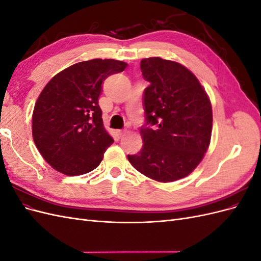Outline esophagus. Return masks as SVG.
Instances as JSON below:
<instances>
[{"label":"esophagus","mask_w":261,"mask_h":261,"mask_svg":"<svg viewBox=\"0 0 261 261\" xmlns=\"http://www.w3.org/2000/svg\"><path fill=\"white\" fill-rule=\"evenodd\" d=\"M125 134H126V130H117V135L120 137L125 136Z\"/></svg>","instance_id":"34e87169"}]
</instances>
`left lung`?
<instances>
[{"label": "left lung", "mask_w": 261, "mask_h": 261, "mask_svg": "<svg viewBox=\"0 0 261 261\" xmlns=\"http://www.w3.org/2000/svg\"><path fill=\"white\" fill-rule=\"evenodd\" d=\"M140 68L150 83L144 96L147 124L156 127L140 128L144 146L127 159L141 174L160 183L184 178L210 145L209 96L198 78L178 62L148 58L141 60Z\"/></svg>", "instance_id": "obj_1"}]
</instances>
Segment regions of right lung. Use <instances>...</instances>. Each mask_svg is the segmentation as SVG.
<instances>
[{"label": "right lung", "mask_w": 261, "mask_h": 261, "mask_svg": "<svg viewBox=\"0 0 261 261\" xmlns=\"http://www.w3.org/2000/svg\"><path fill=\"white\" fill-rule=\"evenodd\" d=\"M127 63L93 59L76 63L45 85L33 112V138L39 152L62 174L76 176L96 169L113 144L98 103L102 83Z\"/></svg>", "instance_id": "obj_1"}]
</instances>
